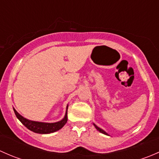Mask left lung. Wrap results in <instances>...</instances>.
Returning a JSON list of instances; mask_svg holds the SVG:
<instances>
[{"label":"left lung","mask_w":159,"mask_h":159,"mask_svg":"<svg viewBox=\"0 0 159 159\" xmlns=\"http://www.w3.org/2000/svg\"><path fill=\"white\" fill-rule=\"evenodd\" d=\"M94 127L96 128V129L98 130V131H100V132L103 133V134H107L106 132H105V131H104V130H102V129H100V128H98V126L96 125H94Z\"/></svg>","instance_id":"8db88e82"}]
</instances>
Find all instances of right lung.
Listing matches in <instances>:
<instances>
[{"label":"right lung","instance_id":"right-lung-1","mask_svg":"<svg viewBox=\"0 0 159 159\" xmlns=\"http://www.w3.org/2000/svg\"><path fill=\"white\" fill-rule=\"evenodd\" d=\"M15 115L18 118L19 121L29 130L34 131L38 134H49V133L54 132L56 131H58L59 129H61L64 125L67 123L68 121V107H67L66 114L65 116L61 121H57L55 123H44V122H38V121H30V120L26 119L23 116L17 113L15 109H14Z\"/></svg>","mask_w":159,"mask_h":159}]
</instances>
